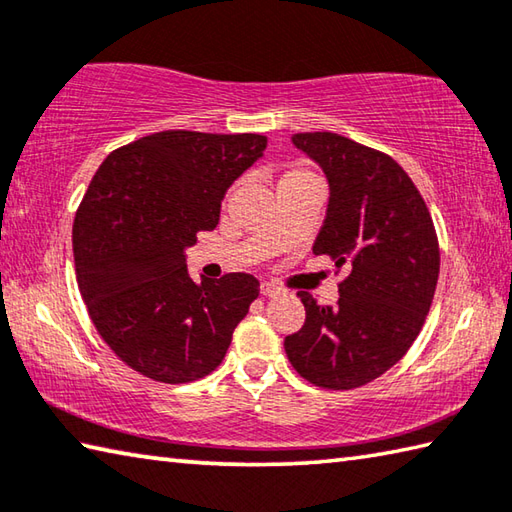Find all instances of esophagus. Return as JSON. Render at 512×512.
Returning a JSON list of instances; mask_svg holds the SVG:
<instances>
[{"mask_svg":"<svg viewBox=\"0 0 512 512\" xmlns=\"http://www.w3.org/2000/svg\"><path fill=\"white\" fill-rule=\"evenodd\" d=\"M280 293H282V288L277 286V284L262 282V295H266V297H275V295H280Z\"/></svg>","mask_w":512,"mask_h":512,"instance_id":"obj_1","label":"esophagus"}]
</instances>
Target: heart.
I'll use <instances>...</instances> for the list:
<instances>
[{
    "instance_id": "b5f03b06",
    "label": "heart",
    "mask_w": 512,
    "mask_h": 512,
    "mask_svg": "<svg viewBox=\"0 0 512 512\" xmlns=\"http://www.w3.org/2000/svg\"><path fill=\"white\" fill-rule=\"evenodd\" d=\"M311 179H315V174L309 170V167H304V165H291V167H288V170L282 172L280 185L297 183V181H311Z\"/></svg>"
}]
</instances>
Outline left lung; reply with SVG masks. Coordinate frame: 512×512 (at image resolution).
<instances>
[{
  "label": "left lung",
  "mask_w": 512,
  "mask_h": 512,
  "mask_svg": "<svg viewBox=\"0 0 512 512\" xmlns=\"http://www.w3.org/2000/svg\"><path fill=\"white\" fill-rule=\"evenodd\" d=\"M322 165L331 197L315 255L336 262L340 300L300 291L306 320L284 340L293 369L324 389L383 376L421 333L439 280V237L421 192L392 156L333 132L295 134Z\"/></svg>",
  "instance_id": "left-lung-1"
}]
</instances>
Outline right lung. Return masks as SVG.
I'll list each match as a JSON object with an SVG mask.
<instances>
[{"label":"right lung","mask_w":512,"mask_h":512,"mask_svg":"<svg viewBox=\"0 0 512 512\" xmlns=\"http://www.w3.org/2000/svg\"><path fill=\"white\" fill-rule=\"evenodd\" d=\"M262 134L167 129L111 152L73 219V262L100 338L138 374L192 383L219 367L259 295L248 273L192 282L183 250L219 224L228 185Z\"/></svg>","instance_id":"1"}]
</instances>
